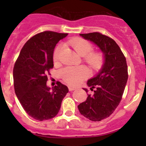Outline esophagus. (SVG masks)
I'll return each mask as SVG.
<instances>
[{"instance_id": "34e87169", "label": "esophagus", "mask_w": 146, "mask_h": 146, "mask_svg": "<svg viewBox=\"0 0 146 146\" xmlns=\"http://www.w3.org/2000/svg\"><path fill=\"white\" fill-rule=\"evenodd\" d=\"M69 91H73L75 90H76V88H74V87H68Z\"/></svg>"}]
</instances>
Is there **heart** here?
<instances>
[{
	"mask_svg": "<svg viewBox=\"0 0 146 146\" xmlns=\"http://www.w3.org/2000/svg\"><path fill=\"white\" fill-rule=\"evenodd\" d=\"M68 44L80 56L90 67L97 70L102 67L104 62V55L101 51H93V46L90 42L82 38H76L68 42ZM62 46L58 45L56 48L53 55L54 62L58 60ZM89 76L88 68L83 66L73 67L68 66L61 70V76L66 83L70 85H77Z\"/></svg>",
	"mask_w": 146,
	"mask_h": 146,
	"instance_id": "heart-1",
	"label": "heart"
}]
</instances>
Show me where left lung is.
Masks as SVG:
<instances>
[{
	"label": "left lung",
	"mask_w": 146,
	"mask_h": 146,
	"mask_svg": "<svg viewBox=\"0 0 146 146\" xmlns=\"http://www.w3.org/2000/svg\"><path fill=\"white\" fill-rule=\"evenodd\" d=\"M80 35L94 42L104 54V64L100 73L88 81L94 94L88 95L86 100L78 106L82 116L100 121L110 117L121 100L128 80L127 64L120 47L110 36L100 32Z\"/></svg>",
	"instance_id": "obj_1"
}]
</instances>
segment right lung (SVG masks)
<instances>
[{"instance_id":"add662e5","label":"right lung","mask_w":146,"mask_h":146,"mask_svg":"<svg viewBox=\"0 0 146 146\" xmlns=\"http://www.w3.org/2000/svg\"><path fill=\"white\" fill-rule=\"evenodd\" d=\"M68 35L44 31L25 44L13 68L16 96L28 115L39 121L54 118L68 92L66 85L57 82L50 89L47 76L54 68L53 54L56 44Z\"/></svg>"}]
</instances>
